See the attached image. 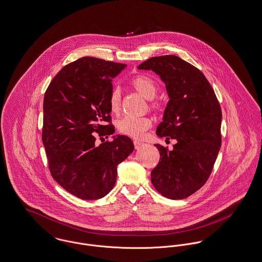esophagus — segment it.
Listing matches in <instances>:
<instances>
[{
  "label": "esophagus",
  "mask_w": 262,
  "mask_h": 262,
  "mask_svg": "<svg viewBox=\"0 0 262 262\" xmlns=\"http://www.w3.org/2000/svg\"><path fill=\"white\" fill-rule=\"evenodd\" d=\"M134 144H135V148H136V149H140L141 146L143 145V142L139 141H134Z\"/></svg>",
  "instance_id": "esophagus-1"
}]
</instances>
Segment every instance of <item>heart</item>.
<instances>
[{
    "instance_id": "obj_1",
    "label": "heart",
    "mask_w": 262,
    "mask_h": 262,
    "mask_svg": "<svg viewBox=\"0 0 262 262\" xmlns=\"http://www.w3.org/2000/svg\"><path fill=\"white\" fill-rule=\"evenodd\" d=\"M132 88L141 94L142 97L149 100V105L154 111L160 112L161 110V101L154 100L158 85L154 79L145 75H136L129 81ZM110 110L113 114H118L121 110V92L119 89H115L108 99ZM151 126V120L147 117L135 118V117H124L118 122V128L120 133L134 138L140 139L144 133Z\"/></svg>"
}]
</instances>
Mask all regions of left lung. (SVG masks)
I'll use <instances>...</instances> for the list:
<instances>
[{
    "mask_svg": "<svg viewBox=\"0 0 262 262\" xmlns=\"http://www.w3.org/2000/svg\"><path fill=\"white\" fill-rule=\"evenodd\" d=\"M138 69L155 72L165 83L169 101L157 135L178 141L172 150L155 144L161 159L151 182L167 199H186L208 180L221 149L220 102L202 72L177 56L154 57Z\"/></svg>",
    "mask_w": 262,
    "mask_h": 262,
    "instance_id": "8db88e82",
    "label": "left lung"
}]
</instances>
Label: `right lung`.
<instances>
[{
	"instance_id": "right-lung-1",
	"label": "right lung",
	"mask_w": 262,
	"mask_h": 262,
	"mask_svg": "<svg viewBox=\"0 0 262 262\" xmlns=\"http://www.w3.org/2000/svg\"><path fill=\"white\" fill-rule=\"evenodd\" d=\"M124 63L83 57L64 66L43 98L41 140L53 179L71 194L95 201L106 195L117 167L133 151L126 136L96 144L115 133L108 99Z\"/></svg>"
}]
</instances>
